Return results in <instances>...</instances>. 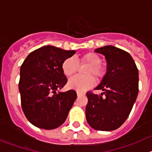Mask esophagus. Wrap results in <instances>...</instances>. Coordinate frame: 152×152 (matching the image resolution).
Returning a JSON list of instances; mask_svg holds the SVG:
<instances>
[{
    "instance_id": "obj_1",
    "label": "esophagus",
    "mask_w": 152,
    "mask_h": 152,
    "mask_svg": "<svg viewBox=\"0 0 152 152\" xmlns=\"http://www.w3.org/2000/svg\"><path fill=\"white\" fill-rule=\"evenodd\" d=\"M77 96H82V95H84V93H81V92H79V91H77Z\"/></svg>"
}]
</instances>
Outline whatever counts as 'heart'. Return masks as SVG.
Listing matches in <instances>:
<instances>
[{
	"mask_svg": "<svg viewBox=\"0 0 152 152\" xmlns=\"http://www.w3.org/2000/svg\"><path fill=\"white\" fill-rule=\"evenodd\" d=\"M78 64L90 65L85 72V77L75 76L69 79L68 82V88L77 91H84L92 88L94 84V79L91 76H94L97 81L101 80L105 75V68L102 66L101 58L100 56L94 52H88L83 55L79 60H76L72 57L66 58L61 64V69L66 77H71L75 75L78 70Z\"/></svg>",
	"mask_w": 152,
	"mask_h": 152,
	"instance_id": "heart-1",
	"label": "heart"
}]
</instances>
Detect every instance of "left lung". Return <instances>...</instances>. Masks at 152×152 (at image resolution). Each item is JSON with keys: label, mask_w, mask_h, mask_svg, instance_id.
Instances as JSON below:
<instances>
[{"label": "left lung", "mask_w": 152, "mask_h": 152, "mask_svg": "<svg viewBox=\"0 0 152 152\" xmlns=\"http://www.w3.org/2000/svg\"><path fill=\"white\" fill-rule=\"evenodd\" d=\"M95 52L107 60V73L95 89L100 95L87 93L86 119L96 130L112 131L128 118L139 93V70L129 53L113 45L98 48Z\"/></svg>", "instance_id": "1"}]
</instances>
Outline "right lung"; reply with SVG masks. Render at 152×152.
Here are the masks:
<instances>
[{"instance_id":"1","label":"right lung","mask_w":152,"mask_h":152,"mask_svg":"<svg viewBox=\"0 0 152 152\" xmlns=\"http://www.w3.org/2000/svg\"><path fill=\"white\" fill-rule=\"evenodd\" d=\"M75 50L45 45L36 49L20 67L19 91L26 119L33 126L54 129L64 123L77 98L76 91H58L67 83L61 69L64 60Z\"/></svg>"}]
</instances>
